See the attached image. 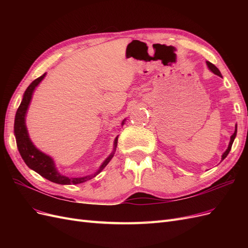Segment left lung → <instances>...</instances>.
Instances as JSON below:
<instances>
[{
	"label": "left lung",
	"mask_w": 248,
	"mask_h": 248,
	"mask_svg": "<svg viewBox=\"0 0 248 248\" xmlns=\"http://www.w3.org/2000/svg\"><path fill=\"white\" fill-rule=\"evenodd\" d=\"M206 64H207V67H208V68H209V70H210V71L213 72L214 74H216V76H218V77L222 78V76H221V73H220L219 69L217 68V67H216L215 65H213L212 63H210L209 61H206ZM236 136H237V124H236V126H235V131H234V133H232V136L231 137V140H230V144H229V146H228V149L226 150V152H224V153L222 154V156H221V160H223L224 158H226V157L228 156V154L230 153L231 149H232V142H234V140H235Z\"/></svg>",
	"instance_id": "1"
}]
</instances>
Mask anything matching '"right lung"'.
I'll use <instances>...</instances> for the list:
<instances>
[{
	"instance_id": "1",
	"label": "right lung",
	"mask_w": 248,
	"mask_h": 248,
	"mask_svg": "<svg viewBox=\"0 0 248 248\" xmlns=\"http://www.w3.org/2000/svg\"><path fill=\"white\" fill-rule=\"evenodd\" d=\"M46 73H44L40 78H36L34 81L31 82V85H30L25 91L24 96H22V100L17 108L16 120H14V136H16L17 149L21 158L24 159L27 166L31 170H35L36 172H38V174L43 178L49 180V181L57 184H62V185L84 183L88 181V180L96 177L104 168L108 166V163L110 161L112 156L115 154L117 144H118V137L114 140V149H112V152L108 155V158L102 162L100 168L97 170L94 174L84 176V177H74V178H69L62 175L61 172L57 170L54 159H52L50 156L41 152L39 149H37L35 147L31 139L29 137V132L26 125L27 111H28L30 103H31L33 93L35 91L36 87L40 84V82L43 80V78H46ZM124 123H125V119L123 120L122 125H124Z\"/></svg>"
}]
</instances>
